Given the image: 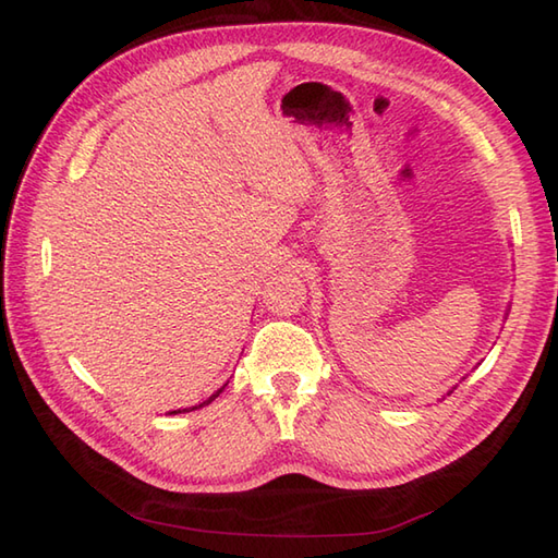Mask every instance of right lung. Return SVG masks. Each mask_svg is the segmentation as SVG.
I'll use <instances>...</instances> for the list:
<instances>
[{"instance_id":"obj_1","label":"right lung","mask_w":558,"mask_h":558,"mask_svg":"<svg viewBox=\"0 0 558 558\" xmlns=\"http://www.w3.org/2000/svg\"><path fill=\"white\" fill-rule=\"evenodd\" d=\"M222 388H225V386H222ZM222 388L218 390V393H213V396H210V398H208L206 402H201V405H196V408H204V405H208V402H213V400H216V398H218V396L222 393ZM196 408H192V410H196ZM174 412H182V410H174Z\"/></svg>"}]
</instances>
